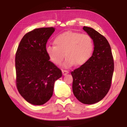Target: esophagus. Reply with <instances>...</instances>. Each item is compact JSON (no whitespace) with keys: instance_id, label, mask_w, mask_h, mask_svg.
<instances>
[{"instance_id":"obj_1","label":"esophagus","mask_w":127,"mask_h":127,"mask_svg":"<svg viewBox=\"0 0 127 127\" xmlns=\"http://www.w3.org/2000/svg\"><path fill=\"white\" fill-rule=\"evenodd\" d=\"M62 73H63V74L64 76H65V75L67 74L69 72L66 70H62Z\"/></svg>"}]
</instances>
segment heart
Wrapping results in <instances>:
<instances>
[{
  "label": "heart",
  "instance_id": "1",
  "mask_svg": "<svg viewBox=\"0 0 127 127\" xmlns=\"http://www.w3.org/2000/svg\"><path fill=\"white\" fill-rule=\"evenodd\" d=\"M55 45L46 48V53L50 61L55 65H59L66 58L64 66L69 68L76 64L82 65L90 59L93 51L94 43L91 36L87 34L77 32L67 31L56 36Z\"/></svg>",
  "mask_w": 127,
  "mask_h": 127
}]
</instances>
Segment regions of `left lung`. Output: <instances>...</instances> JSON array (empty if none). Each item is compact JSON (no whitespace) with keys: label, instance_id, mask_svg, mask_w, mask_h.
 I'll return each instance as SVG.
<instances>
[{"label":"left lung","instance_id":"obj_1","mask_svg":"<svg viewBox=\"0 0 127 127\" xmlns=\"http://www.w3.org/2000/svg\"><path fill=\"white\" fill-rule=\"evenodd\" d=\"M83 29L93 40L94 50L86 63L71 72L72 90L81 102L93 104L101 100L110 90L114 64L106 38L92 28L84 26Z\"/></svg>","mask_w":127,"mask_h":127}]
</instances>
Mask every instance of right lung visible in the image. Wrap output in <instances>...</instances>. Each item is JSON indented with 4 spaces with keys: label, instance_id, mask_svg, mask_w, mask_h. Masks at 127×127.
Instances as JSON below:
<instances>
[{
    "label": "right lung",
    "instance_id": "obj_1",
    "mask_svg": "<svg viewBox=\"0 0 127 127\" xmlns=\"http://www.w3.org/2000/svg\"><path fill=\"white\" fill-rule=\"evenodd\" d=\"M54 27L34 29L23 36L16 54V86L21 95L35 105L44 104L50 100L56 80L62 70L49 61L46 53L48 40Z\"/></svg>",
    "mask_w": 127,
    "mask_h": 127
}]
</instances>
